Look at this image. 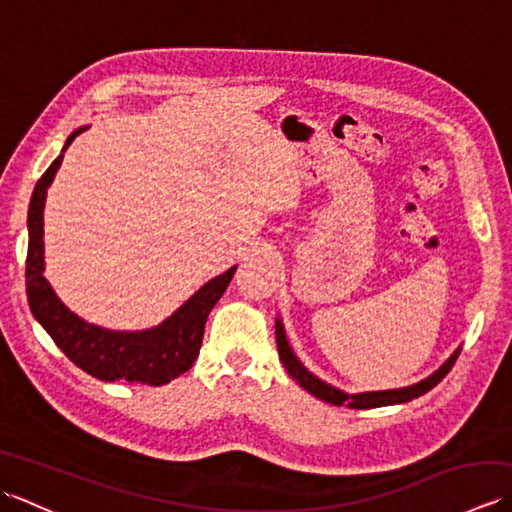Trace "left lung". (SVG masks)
Returning <instances> with one entry per match:
<instances>
[{
  "instance_id": "1",
  "label": "left lung",
  "mask_w": 512,
  "mask_h": 512,
  "mask_svg": "<svg viewBox=\"0 0 512 512\" xmlns=\"http://www.w3.org/2000/svg\"><path fill=\"white\" fill-rule=\"evenodd\" d=\"M275 336H277V350H279V358L281 363H284L286 372L297 380V383L310 391L312 396H317L319 400H325L330 402V405H350L352 409H374V407H385V405H398V402H409L413 398H418L422 394H427L429 389L436 387L440 380L447 376L451 372V367L455 365V361H458V354L460 350L455 352L447 363H444L436 374H431L429 378H424L422 383L418 385H411V387H405V389H389V391H369V394H343V391L334 389L330 385H325L323 380H319L317 376H312L306 367H303L297 356L292 354L290 345L286 341V334H284V325H281L279 321H275Z\"/></svg>"
}]
</instances>
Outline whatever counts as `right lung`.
I'll return each mask as SVG.
<instances>
[{"label":"right lung","instance_id":"add662e5","mask_svg":"<svg viewBox=\"0 0 512 512\" xmlns=\"http://www.w3.org/2000/svg\"><path fill=\"white\" fill-rule=\"evenodd\" d=\"M81 132H74L63 149ZM63 154L52 162L37 182L28 211V255L26 292L35 319L46 328L52 341L70 361L90 376L107 380H129L140 385H165L191 369L200 354L204 323L226 286L231 284L235 266L211 279L165 323L147 332H110L76 317L54 295L43 279V204L54 173L61 167Z\"/></svg>","mask_w":512,"mask_h":512}]
</instances>
